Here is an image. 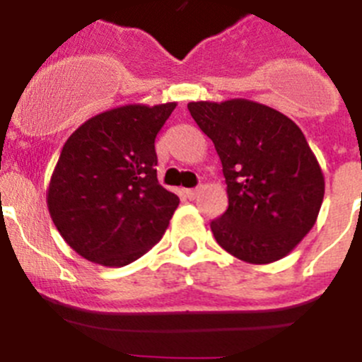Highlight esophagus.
<instances>
[{
	"label": "esophagus",
	"instance_id": "obj_1",
	"mask_svg": "<svg viewBox=\"0 0 362 362\" xmlns=\"http://www.w3.org/2000/svg\"><path fill=\"white\" fill-rule=\"evenodd\" d=\"M199 192H202V187H196V189H187L185 194H187L189 199H196L199 196Z\"/></svg>",
	"mask_w": 362,
	"mask_h": 362
}]
</instances>
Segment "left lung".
I'll return each mask as SVG.
<instances>
[{
  "label": "left lung",
  "instance_id": "1",
  "mask_svg": "<svg viewBox=\"0 0 362 362\" xmlns=\"http://www.w3.org/2000/svg\"><path fill=\"white\" fill-rule=\"evenodd\" d=\"M228 184V210L211 221L218 245L250 264L286 257L308 235L324 199V175L287 115L250 100L192 101Z\"/></svg>",
  "mask_w": 362,
  "mask_h": 362
}]
</instances>
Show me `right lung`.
Instances as JSON below:
<instances>
[{
  "mask_svg": "<svg viewBox=\"0 0 362 362\" xmlns=\"http://www.w3.org/2000/svg\"><path fill=\"white\" fill-rule=\"evenodd\" d=\"M175 107L112 108L64 144L47 206L64 242L87 261L120 268L163 238L180 199L158 182L154 141Z\"/></svg>",
  "mask_w": 362,
  "mask_h": 362,
  "instance_id": "add662e5",
  "label": "right lung"
}]
</instances>
